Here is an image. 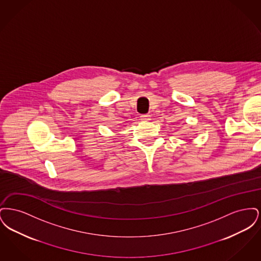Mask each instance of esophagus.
I'll use <instances>...</instances> for the list:
<instances>
[{"label":"esophagus","mask_w":261,"mask_h":261,"mask_svg":"<svg viewBox=\"0 0 261 261\" xmlns=\"http://www.w3.org/2000/svg\"><path fill=\"white\" fill-rule=\"evenodd\" d=\"M141 120L149 121V120H150V115L149 114H142L141 115Z\"/></svg>","instance_id":"esophagus-1"}]
</instances>
